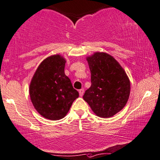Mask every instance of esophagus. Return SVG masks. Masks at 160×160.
<instances>
[{"instance_id":"1","label":"esophagus","mask_w":160,"mask_h":160,"mask_svg":"<svg viewBox=\"0 0 160 160\" xmlns=\"http://www.w3.org/2000/svg\"><path fill=\"white\" fill-rule=\"evenodd\" d=\"M79 94H80V96L82 97L84 94V89L83 88H81V89L79 90Z\"/></svg>"}]
</instances>
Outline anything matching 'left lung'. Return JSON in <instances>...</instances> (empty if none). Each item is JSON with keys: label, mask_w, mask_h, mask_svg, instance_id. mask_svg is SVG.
I'll return each instance as SVG.
<instances>
[{"label": "left lung", "mask_w": 160, "mask_h": 160, "mask_svg": "<svg viewBox=\"0 0 160 160\" xmlns=\"http://www.w3.org/2000/svg\"><path fill=\"white\" fill-rule=\"evenodd\" d=\"M87 61L92 85L82 98L98 117H113L128 100L131 87L128 76L119 62L106 53L97 52Z\"/></svg>", "instance_id": "8db88e82"}]
</instances>
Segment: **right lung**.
<instances>
[{
    "mask_svg": "<svg viewBox=\"0 0 160 160\" xmlns=\"http://www.w3.org/2000/svg\"><path fill=\"white\" fill-rule=\"evenodd\" d=\"M66 60L53 55L43 60L30 83L29 94L38 112L51 120L63 118L79 93L64 73Z\"/></svg>",
    "mask_w": 160,
    "mask_h": 160,
    "instance_id": "add662e5",
    "label": "right lung"
}]
</instances>
